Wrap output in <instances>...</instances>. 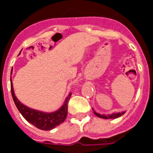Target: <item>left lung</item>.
<instances>
[{
  "instance_id": "1",
  "label": "left lung",
  "mask_w": 153,
  "mask_h": 153,
  "mask_svg": "<svg viewBox=\"0 0 153 153\" xmlns=\"http://www.w3.org/2000/svg\"><path fill=\"white\" fill-rule=\"evenodd\" d=\"M94 110V109H93ZM94 114L97 116V117H101V118H104V119H113V118H117V117H119L120 116H122L123 114H125V111L123 112H118V113H114V114H98V113H96L94 110Z\"/></svg>"
}]
</instances>
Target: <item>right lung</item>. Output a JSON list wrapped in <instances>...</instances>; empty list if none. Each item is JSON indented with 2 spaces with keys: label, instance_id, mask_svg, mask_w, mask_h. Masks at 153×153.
<instances>
[{
  "label": "right lung",
  "instance_id": "right-lung-1",
  "mask_svg": "<svg viewBox=\"0 0 153 153\" xmlns=\"http://www.w3.org/2000/svg\"><path fill=\"white\" fill-rule=\"evenodd\" d=\"M11 74H12V70H11ZM10 89H11V94H12L14 102L19 112L30 123L34 125L37 128L45 130V131H49V130L54 128L55 127L59 126L65 120L67 114H68V102L70 99L71 94L68 95V97L64 102V104L59 109L51 113H45L39 110L30 108L26 105L21 103L19 101V99L16 98V96L15 95L11 79H10Z\"/></svg>",
  "mask_w": 153,
  "mask_h": 153
}]
</instances>
